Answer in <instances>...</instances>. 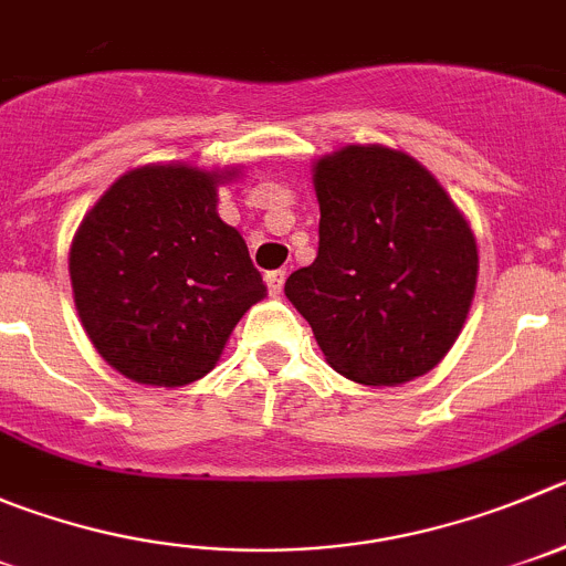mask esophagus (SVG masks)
Here are the masks:
<instances>
[{
	"label": "esophagus",
	"instance_id": "34e87169",
	"mask_svg": "<svg viewBox=\"0 0 566 566\" xmlns=\"http://www.w3.org/2000/svg\"><path fill=\"white\" fill-rule=\"evenodd\" d=\"M284 279H287V271H284V268H279V271H271V273H268L265 282H268V290H271V295H279V293H282Z\"/></svg>",
	"mask_w": 566,
	"mask_h": 566
}]
</instances>
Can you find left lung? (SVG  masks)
Instances as JSON below:
<instances>
[{
  "mask_svg": "<svg viewBox=\"0 0 566 566\" xmlns=\"http://www.w3.org/2000/svg\"><path fill=\"white\" fill-rule=\"evenodd\" d=\"M318 256L284 282L352 382L402 385L432 371L467 324L478 240L438 178L405 150L346 145L313 164Z\"/></svg>",
  "mask_w": 566,
  "mask_h": 566,
  "instance_id": "obj_1",
  "label": "left lung"
}]
</instances>
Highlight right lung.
<instances>
[{
  "instance_id": "right-lung-1",
  "label": "right lung",
  "mask_w": 566,
  "mask_h": 566,
  "mask_svg": "<svg viewBox=\"0 0 566 566\" xmlns=\"http://www.w3.org/2000/svg\"><path fill=\"white\" fill-rule=\"evenodd\" d=\"M237 167L145 164L116 178L69 248L72 295L97 355L139 385L181 388L218 366L242 315L268 295L218 187Z\"/></svg>"
}]
</instances>
